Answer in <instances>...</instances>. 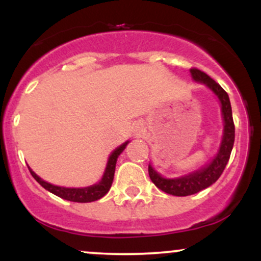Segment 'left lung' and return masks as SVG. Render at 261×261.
I'll return each mask as SVG.
<instances>
[{"label": "left lung", "instance_id": "8db88e82", "mask_svg": "<svg viewBox=\"0 0 261 261\" xmlns=\"http://www.w3.org/2000/svg\"><path fill=\"white\" fill-rule=\"evenodd\" d=\"M191 76L195 81L205 83L210 89L214 91L221 101V108H222V115L224 120V130L223 139L221 143L220 151L215 160L205 168L197 170V172L191 173V174L181 176L178 179H166L158 174L155 170L148 166V174L153 184L158 189H161L164 193L170 194L174 196H188L193 194L199 193L203 189L208 188L214 182H216L223 173L228 163L230 152H232L233 143H234V122H233L232 108H230L229 97L227 92L221 87L215 80H212L208 74L199 68L193 67L190 70Z\"/></svg>", "mask_w": 261, "mask_h": 261}]
</instances>
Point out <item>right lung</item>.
Masks as SVG:
<instances>
[{
    "mask_svg": "<svg viewBox=\"0 0 261 261\" xmlns=\"http://www.w3.org/2000/svg\"><path fill=\"white\" fill-rule=\"evenodd\" d=\"M126 145L127 142H125L124 145H121L120 147L116 148L115 151L110 154L109 161H108L106 173H104L101 180L98 182V184L92 185V187H88V188L71 189V188L56 187V185H53L50 184V182L44 181L43 179L39 178V176L35 174L31 168H29V167L28 168H29V172H31V174L33 175V178H34L44 189H46L47 191L53 193L54 195L61 197V199L68 200V201H73V202H92V201H95V200H99L100 197H103L108 191H109V189L113 184L116 161H118V157L120 155L121 152L124 151L125 147H126Z\"/></svg>",
    "mask_w": 261,
    "mask_h": 261,
    "instance_id": "1",
    "label": "right lung"
}]
</instances>
